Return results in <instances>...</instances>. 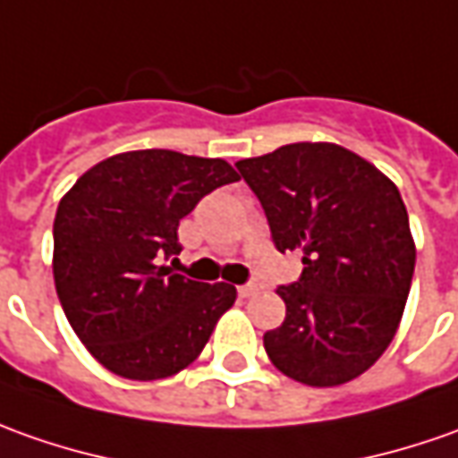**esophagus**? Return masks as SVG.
I'll list each match as a JSON object with an SVG mask.
<instances>
[{"label":"esophagus","mask_w":458,"mask_h":458,"mask_svg":"<svg viewBox=\"0 0 458 458\" xmlns=\"http://www.w3.org/2000/svg\"><path fill=\"white\" fill-rule=\"evenodd\" d=\"M238 293H241V298H250V295L258 293V283H245L238 288Z\"/></svg>","instance_id":"esophagus-1"}]
</instances>
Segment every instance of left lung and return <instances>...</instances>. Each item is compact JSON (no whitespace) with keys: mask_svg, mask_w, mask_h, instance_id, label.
I'll return each mask as SVG.
<instances>
[{"mask_svg":"<svg viewBox=\"0 0 458 458\" xmlns=\"http://www.w3.org/2000/svg\"><path fill=\"white\" fill-rule=\"evenodd\" d=\"M260 200L276 248L303 273L276 293L285 320L263 335L273 366L306 386H341L394 341L416 248L399 188L334 142H293L235 163Z\"/></svg>","mask_w":458,"mask_h":458,"instance_id":"obj_1","label":"left lung"}]
</instances>
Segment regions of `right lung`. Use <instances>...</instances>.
I'll return each instance as SVG.
<instances>
[{"instance_id": "add662e5", "label": "right lung", "mask_w": 458, "mask_h": 458, "mask_svg": "<svg viewBox=\"0 0 458 458\" xmlns=\"http://www.w3.org/2000/svg\"><path fill=\"white\" fill-rule=\"evenodd\" d=\"M220 157L173 150L112 155L72 185L55 216V285L87 351L132 381H157L200 356L235 303L230 283L190 281L165 266L180 220L235 182Z\"/></svg>"}]
</instances>
